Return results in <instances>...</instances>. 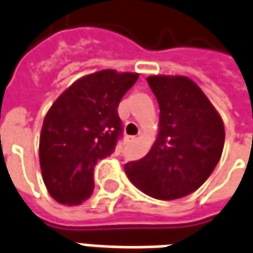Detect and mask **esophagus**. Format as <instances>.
<instances>
[{"mask_svg": "<svg viewBox=\"0 0 253 253\" xmlns=\"http://www.w3.org/2000/svg\"><path fill=\"white\" fill-rule=\"evenodd\" d=\"M135 140H136V137H133V136L125 137V142H126V143H132V142H135Z\"/></svg>", "mask_w": 253, "mask_h": 253, "instance_id": "obj_1", "label": "esophagus"}]
</instances>
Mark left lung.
I'll list each match as a JSON object with an SVG mask.
<instances>
[{
  "label": "left lung",
  "instance_id": "left-lung-1",
  "mask_svg": "<svg viewBox=\"0 0 253 253\" xmlns=\"http://www.w3.org/2000/svg\"><path fill=\"white\" fill-rule=\"evenodd\" d=\"M147 83L160 106V130L143 158L125 164V173L154 198H182L196 191L219 163L224 146L223 121L187 77L151 76Z\"/></svg>",
  "mask_w": 253,
  "mask_h": 253
}]
</instances>
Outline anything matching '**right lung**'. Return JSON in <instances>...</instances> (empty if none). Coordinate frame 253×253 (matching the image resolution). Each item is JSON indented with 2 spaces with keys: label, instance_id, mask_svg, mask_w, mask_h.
Returning <instances> with one entry per match:
<instances>
[{
  "label": "right lung",
  "instance_id": "right-lung-1",
  "mask_svg": "<svg viewBox=\"0 0 253 253\" xmlns=\"http://www.w3.org/2000/svg\"><path fill=\"white\" fill-rule=\"evenodd\" d=\"M136 73L102 70L85 76L46 113L40 136V165L52 198L80 205L93 191V168L116 150L123 135L118 104Z\"/></svg>",
  "mask_w": 253,
  "mask_h": 253
}]
</instances>
